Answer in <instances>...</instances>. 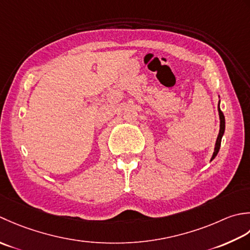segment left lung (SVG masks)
I'll list each match as a JSON object with an SVG mask.
<instances>
[{"label":"left lung","mask_w":250,"mask_h":250,"mask_svg":"<svg viewBox=\"0 0 250 250\" xmlns=\"http://www.w3.org/2000/svg\"><path fill=\"white\" fill-rule=\"evenodd\" d=\"M220 100H219V104H218V112H219V118H220V130H219V135L217 137V141H216V145H215V151H213V154L211 156L210 161H212L215 157L217 156L219 150H220V146H221V139H222V136L225 134V129H226V120H225V115H223L222 111L220 110Z\"/></svg>","instance_id":"obj_1"}]
</instances>
